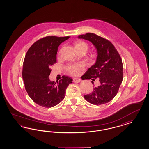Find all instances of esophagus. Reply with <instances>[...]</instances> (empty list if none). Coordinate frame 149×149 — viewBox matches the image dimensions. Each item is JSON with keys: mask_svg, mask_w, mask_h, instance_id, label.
<instances>
[{"mask_svg": "<svg viewBox=\"0 0 149 149\" xmlns=\"http://www.w3.org/2000/svg\"><path fill=\"white\" fill-rule=\"evenodd\" d=\"M73 81L74 82H75V83H78V82H80V81H81V79H80V78H74V79H73Z\"/></svg>", "mask_w": 149, "mask_h": 149, "instance_id": "esophagus-1", "label": "esophagus"}]
</instances>
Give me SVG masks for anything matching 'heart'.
I'll use <instances>...</instances> for the list:
<instances>
[{"mask_svg": "<svg viewBox=\"0 0 149 149\" xmlns=\"http://www.w3.org/2000/svg\"><path fill=\"white\" fill-rule=\"evenodd\" d=\"M80 46H84L88 47L87 45L85 42L82 41H79L76 45V47ZM83 66L82 64H72L69 65L67 67V70L68 72L72 75H78L80 73V70L82 68Z\"/></svg>", "mask_w": 149, "mask_h": 149, "instance_id": "heart-1", "label": "heart"}]
</instances>
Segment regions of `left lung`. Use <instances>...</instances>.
I'll return each mask as SVG.
<instances>
[{"instance_id": "obj_1", "label": "left lung", "mask_w": 149, "mask_h": 149, "mask_svg": "<svg viewBox=\"0 0 149 149\" xmlns=\"http://www.w3.org/2000/svg\"><path fill=\"white\" fill-rule=\"evenodd\" d=\"M78 38L91 42L97 51L94 65L84 75L85 79H98L100 85L93 88V92L84 98L91 104L99 105L109 102L115 97L122 83L123 64L121 58L113 44L93 33L80 35ZM93 84V82L92 81Z\"/></svg>"}]
</instances>
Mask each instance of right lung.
I'll use <instances>...</instances> for the list:
<instances>
[{
    "label": "right lung",
    "mask_w": 149,
    "mask_h": 149,
    "mask_svg": "<svg viewBox=\"0 0 149 149\" xmlns=\"http://www.w3.org/2000/svg\"><path fill=\"white\" fill-rule=\"evenodd\" d=\"M69 38L46 36L35 42L25 56L22 69L25 89L30 98L40 106L51 108L59 104L72 83V79L67 76L56 82L50 81L49 77L52 66L57 63L59 46Z\"/></svg>",
    "instance_id": "obj_1"
}]
</instances>
